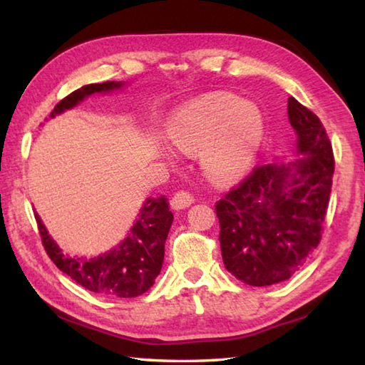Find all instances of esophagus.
I'll return each mask as SVG.
<instances>
[{
  "label": "esophagus",
  "mask_w": 365,
  "mask_h": 365,
  "mask_svg": "<svg viewBox=\"0 0 365 365\" xmlns=\"http://www.w3.org/2000/svg\"><path fill=\"white\" fill-rule=\"evenodd\" d=\"M192 202H195V197H192L187 191H178L174 195L173 200H170V205H173L174 210H185L188 208Z\"/></svg>",
  "instance_id": "1"
}]
</instances>
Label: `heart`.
Masks as SVG:
<instances>
[{
  "label": "heart",
  "mask_w": 365,
  "mask_h": 365,
  "mask_svg": "<svg viewBox=\"0 0 365 365\" xmlns=\"http://www.w3.org/2000/svg\"><path fill=\"white\" fill-rule=\"evenodd\" d=\"M168 138L182 152L200 150V166L216 182L247 173L260 150L263 120L254 106L232 96L192 102L170 118Z\"/></svg>",
  "instance_id": "1"
}]
</instances>
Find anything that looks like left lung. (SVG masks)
<instances>
[{"instance_id":"left-lung-1","label":"left lung","mask_w":365,"mask_h":365,"mask_svg":"<svg viewBox=\"0 0 365 365\" xmlns=\"http://www.w3.org/2000/svg\"><path fill=\"white\" fill-rule=\"evenodd\" d=\"M297 160H276L215 205L224 267L240 281L265 287L287 281L322 240L334 155L320 119L289 98Z\"/></svg>"}]
</instances>
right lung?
<instances>
[{
    "label": "right lung",
    "mask_w": 365,
    "mask_h": 365,
    "mask_svg": "<svg viewBox=\"0 0 365 365\" xmlns=\"http://www.w3.org/2000/svg\"><path fill=\"white\" fill-rule=\"evenodd\" d=\"M125 84L122 81H105L83 86L61 100L50 118L72 110L91 96L119 91L125 88ZM36 221L48 257L76 284L106 298H135L149 290L160 274L165 259V243L174 215L169 210L165 196L147 197L127 237L113 250L94 257L66 254L48 234L37 213Z\"/></svg>",
    "instance_id": "1"
}]
</instances>
